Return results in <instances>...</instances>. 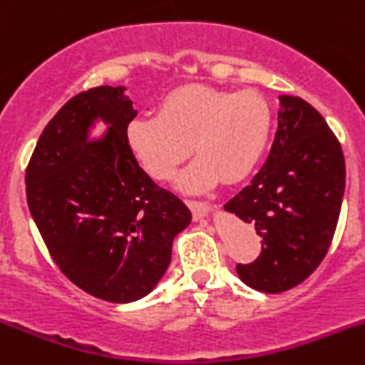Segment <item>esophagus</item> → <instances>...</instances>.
Wrapping results in <instances>:
<instances>
[{"instance_id":"34e87169","label":"esophagus","mask_w":365,"mask_h":365,"mask_svg":"<svg viewBox=\"0 0 365 365\" xmlns=\"http://www.w3.org/2000/svg\"><path fill=\"white\" fill-rule=\"evenodd\" d=\"M185 203L189 205L190 212H192L194 220H202L209 214L210 205L207 202H200V200H185Z\"/></svg>"}]
</instances>
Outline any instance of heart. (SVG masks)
<instances>
[{
  "label": "heart",
  "mask_w": 365,
  "mask_h": 365,
  "mask_svg": "<svg viewBox=\"0 0 365 365\" xmlns=\"http://www.w3.org/2000/svg\"><path fill=\"white\" fill-rule=\"evenodd\" d=\"M272 108L257 91L180 86L158 104V115L125 125V142L155 180H169L192 149L194 160L180 178L187 190H203L221 178L237 183L250 176L272 135Z\"/></svg>",
  "instance_id": "1"
}]
</instances>
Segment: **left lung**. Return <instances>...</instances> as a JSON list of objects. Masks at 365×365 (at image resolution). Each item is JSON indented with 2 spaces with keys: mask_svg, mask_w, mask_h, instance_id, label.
I'll use <instances>...</instances> for the list:
<instances>
[{
  "mask_svg": "<svg viewBox=\"0 0 365 365\" xmlns=\"http://www.w3.org/2000/svg\"><path fill=\"white\" fill-rule=\"evenodd\" d=\"M344 187L346 162L335 133L312 104L282 95L267 162L225 203L263 237L257 259L236 267L241 281L279 294L308 279L328 254Z\"/></svg>",
  "mask_w": 365,
  "mask_h": 365,
  "instance_id": "1",
  "label": "left lung"
}]
</instances>
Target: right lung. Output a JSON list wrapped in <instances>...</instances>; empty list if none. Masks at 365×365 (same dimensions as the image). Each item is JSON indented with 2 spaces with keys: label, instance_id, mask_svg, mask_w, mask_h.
<instances>
[{
  "label": "right lung",
  "instance_id": "right-lung-1",
  "mask_svg": "<svg viewBox=\"0 0 365 365\" xmlns=\"http://www.w3.org/2000/svg\"><path fill=\"white\" fill-rule=\"evenodd\" d=\"M98 116L112 124L86 142ZM136 117L124 88L98 86L71 97L46 124L26 167V202L59 270L93 297L133 302L158 284L173 240L190 210L156 185L125 142Z\"/></svg>",
  "mask_w": 365,
  "mask_h": 365
}]
</instances>
